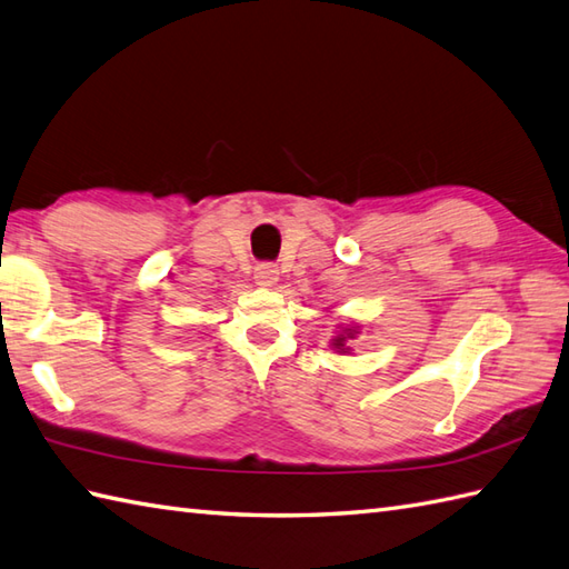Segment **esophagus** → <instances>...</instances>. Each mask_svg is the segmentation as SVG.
I'll return each instance as SVG.
<instances>
[{"mask_svg":"<svg viewBox=\"0 0 569 569\" xmlns=\"http://www.w3.org/2000/svg\"><path fill=\"white\" fill-rule=\"evenodd\" d=\"M277 280H280V270H277V264H270V262L258 264V268H256V284L272 287Z\"/></svg>","mask_w":569,"mask_h":569,"instance_id":"esophagus-1","label":"esophagus"}]
</instances>
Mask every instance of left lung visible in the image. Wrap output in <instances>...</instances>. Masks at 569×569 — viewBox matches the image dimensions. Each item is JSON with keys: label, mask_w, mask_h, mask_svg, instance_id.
I'll return each mask as SVG.
<instances>
[{"label": "left lung", "mask_w": 569, "mask_h": 569, "mask_svg": "<svg viewBox=\"0 0 569 569\" xmlns=\"http://www.w3.org/2000/svg\"><path fill=\"white\" fill-rule=\"evenodd\" d=\"M360 336V326H356V323H346L343 326V331H338L333 338H331V350H336V352H350V346H348V340H352V338H358Z\"/></svg>", "instance_id": "left-lung-1"}]
</instances>
